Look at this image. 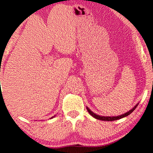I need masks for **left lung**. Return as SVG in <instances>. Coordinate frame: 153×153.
I'll return each mask as SVG.
<instances>
[{
	"label": "left lung",
	"instance_id": "obj_1",
	"mask_svg": "<svg viewBox=\"0 0 153 153\" xmlns=\"http://www.w3.org/2000/svg\"><path fill=\"white\" fill-rule=\"evenodd\" d=\"M138 105H139V103L137 104V105H136L135 106H134L133 108L131 109V110H129L128 112H126V113L123 114V115H117V116H102V115H97V114H96L94 112H92L91 110L88 107H86V109H87V110H88V112H89L90 115H91V116H93L94 117V118L97 119V120H104V121H113V120H119V119H121V118H123V117H125L128 116V115H130V114L131 113V112H133L134 110H135L136 107L138 106Z\"/></svg>",
	"mask_w": 153,
	"mask_h": 153
}]
</instances>
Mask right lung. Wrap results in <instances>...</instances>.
I'll return each mask as SVG.
<instances>
[{"label":"right lung","instance_id":"obj_1","mask_svg":"<svg viewBox=\"0 0 153 153\" xmlns=\"http://www.w3.org/2000/svg\"><path fill=\"white\" fill-rule=\"evenodd\" d=\"M53 117H54V116H53V117H51V118H53ZM51 118H50V119H51Z\"/></svg>","mask_w":153,"mask_h":153}]
</instances>
